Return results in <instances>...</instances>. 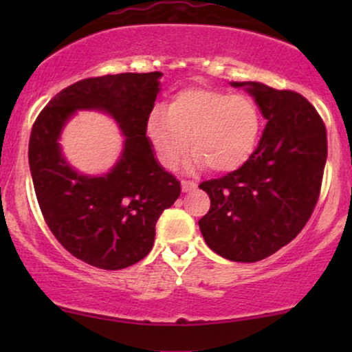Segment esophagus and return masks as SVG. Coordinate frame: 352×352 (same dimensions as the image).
<instances>
[{"instance_id": "obj_1", "label": "esophagus", "mask_w": 352, "mask_h": 352, "mask_svg": "<svg viewBox=\"0 0 352 352\" xmlns=\"http://www.w3.org/2000/svg\"><path fill=\"white\" fill-rule=\"evenodd\" d=\"M195 187H197L195 180H182V190H184V192H188V190H192Z\"/></svg>"}]
</instances>
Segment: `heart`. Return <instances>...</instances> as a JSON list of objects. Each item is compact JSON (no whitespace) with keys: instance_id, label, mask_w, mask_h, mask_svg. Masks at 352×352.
<instances>
[{"instance_id":"heart-1","label":"heart","mask_w":352,"mask_h":352,"mask_svg":"<svg viewBox=\"0 0 352 352\" xmlns=\"http://www.w3.org/2000/svg\"><path fill=\"white\" fill-rule=\"evenodd\" d=\"M260 131V109L250 96L210 87L177 92L167 112L155 109L147 120L148 140L167 168H175L192 145L193 165L236 170L253 153Z\"/></svg>"}]
</instances>
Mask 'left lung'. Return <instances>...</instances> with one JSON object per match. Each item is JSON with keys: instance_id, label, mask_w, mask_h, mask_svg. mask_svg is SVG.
<instances>
[{"instance_id": "left-lung-1", "label": "left lung", "mask_w": 352, "mask_h": 352, "mask_svg": "<svg viewBox=\"0 0 352 352\" xmlns=\"http://www.w3.org/2000/svg\"><path fill=\"white\" fill-rule=\"evenodd\" d=\"M232 86H246L268 122L240 168L199 185L210 197L199 225L205 243L220 256L254 263L308 223L321 192L328 137L321 116L298 92L260 82Z\"/></svg>"}]
</instances>
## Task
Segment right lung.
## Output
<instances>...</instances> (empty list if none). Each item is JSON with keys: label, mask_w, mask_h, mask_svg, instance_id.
Wrapping results in <instances>:
<instances>
[{"label": "right lung", "mask_w": 352, "mask_h": 352, "mask_svg": "<svg viewBox=\"0 0 352 352\" xmlns=\"http://www.w3.org/2000/svg\"><path fill=\"white\" fill-rule=\"evenodd\" d=\"M160 72L87 78L58 92L34 120L30 168L44 221L64 248L100 270H122L148 254L155 223L180 195L147 139ZM78 108L111 113L126 135L124 152L104 177L80 176L60 155L57 139Z\"/></svg>", "instance_id": "obj_1"}]
</instances>
